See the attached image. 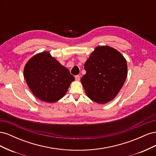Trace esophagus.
Listing matches in <instances>:
<instances>
[{
    "instance_id": "34e87169",
    "label": "esophagus",
    "mask_w": 156,
    "mask_h": 156,
    "mask_svg": "<svg viewBox=\"0 0 156 156\" xmlns=\"http://www.w3.org/2000/svg\"><path fill=\"white\" fill-rule=\"evenodd\" d=\"M75 80H76V81H79L80 76H79V75H75Z\"/></svg>"
}]
</instances>
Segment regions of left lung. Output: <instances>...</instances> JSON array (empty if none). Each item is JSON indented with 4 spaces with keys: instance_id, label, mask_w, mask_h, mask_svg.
Returning a JSON list of instances; mask_svg holds the SVG:
<instances>
[{
    "instance_id": "1",
    "label": "left lung",
    "mask_w": 156,
    "mask_h": 156,
    "mask_svg": "<svg viewBox=\"0 0 156 156\" xmlns=\"http://www.w3.org/2000/svg\"><path fill=\"white\" fill-rule=\"evenodd\" d=\"M86 74L81 82L87 96L98 103L113 100L122 88L127 74L125 58L108 46H99L84 64Z\"/></svg>"
}]
</instances>
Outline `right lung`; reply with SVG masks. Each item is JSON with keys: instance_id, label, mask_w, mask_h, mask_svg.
Returning <instances> with one entry per match:
<instances>
[{"instance_id": "right-lung-1", "label": "right lung", "mask_w": 156, "mask_h": 156, "mask_svg": "<svg viewBox=\"0 0 156 156\" xmlns=\"http://www.w3.org/2000/svg\"><path fill=\"white\" fill-rule=\"evenodd\" d=\"M24 77L34 96L49 103L62 98L75 79L69 69L48 52L37 54L28 61Z\"/></svg>"}]
</instances>
